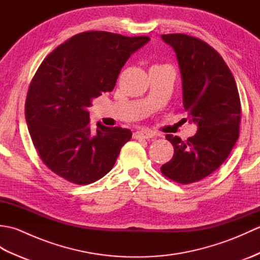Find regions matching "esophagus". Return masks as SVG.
Returning a JSON list of instances; mask_svg holds the SVG:
<instances>
[{
    "instance_id": "esophagus-1",
    "label": "esophagus",
    "mask_w": 260,
    "mask_h": 260,
    "mask_svg": "<svg viewBox=\"0 0 260 260\" xmlns=\"http://www.w3.org/2000/svg\"><path fill=\"white\" fill-rule=\"evenodd\" d=\"M155 136V133H153L151 131H146V129H143V131H137L136 133L134 134L135 139H152V137Z\"/></svg>"
}]
</instances>
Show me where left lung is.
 I'll return each instance as SVG.
<instances>
[{"instance_id":"left-lung-1","label":"left lung","mask_w":260,"mask_h":260,"mask_svg":"<svg viewBox=\"0 0 260 260\" xmlns=\"http://www.w3.org/2000/svg\"><path fill=\"white\" fill-rule=\"evenodd\" d=\"M178 59L183 107L198 131L185 142L168 135L174 154L161 172L181 184L198 182L220 168L239 137L241 107L236 80L222 57L194 37L162 35Z\"/></svg>"}]
</instances>
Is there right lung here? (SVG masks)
<instances>
[{
    "label": "right lung",
    "instance_id": "add662e5",
    "mask_svg": "<svg viewBox=\"0 0 260 260\" xmlns=\"http://www.w3.org/2000/svg\"><path fill=\"white\" fill-rule=\"evenodd\" d=\"M148 41V37L88 31L43 60L27 91L25 120L39 156L52 172L84 185L113 169L132 132L101 123L90 131L88 107L114 89L127 60Z\"/></svg>",
    "mask_w": 260,
    "mask_h": 260
}]
</instances>
